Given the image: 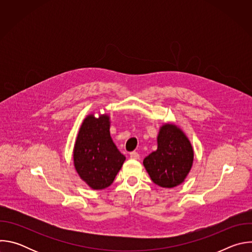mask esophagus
Masks as SVG:
<instances>
[{
	"label": "esophagus",
	"instance_id": "34e87169",
	"mask_svg": "<svg viewBox=\"0 0 252 252\" xmlns=\"http://www.w3.org/2000/svg\"><path fill=\"white\" fill-rule=\"evenodd\" d=\"M129 157H130V158H132V159H139V155H138L136 152H131V153L129 154Z\"/></svg>",
	"mask_w": 252,
	"mask_h": 252
}]
</instances>
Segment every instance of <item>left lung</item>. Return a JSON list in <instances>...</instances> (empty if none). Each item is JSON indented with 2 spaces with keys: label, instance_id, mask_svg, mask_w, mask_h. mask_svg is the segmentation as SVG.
<instances>
[{
  "label": "left lung",
  "instance_id": "1",
  "mask_svg": "<svg viewBox=\"0 0 252 252\" xmlns=\"http://www.w3.org/2000/svg\"><path fill=\"white\" fill-rule=\"evenodd\" d=\"M193 161V150L184 131L171 124H165L158 135V150L143 159L152 181L171 189L185 182Z\"/></svg>",
  "mask_w": 252,
  "mask_h": 252
}]
</instances>
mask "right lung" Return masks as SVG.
I'll return each instance as SVG.
<instances>
[{
	"instance_id": "add662e5",
	"label": "right lung",
	"mask_w": 252,
	"mask_h": 252,
	"mask_svg": "<svg viewBox=\"0 0 252 252\" xmlns=\"http://www.w3.org/2000/svg\"><path fill=\"white\" fill-rule=\"evenodd\" d=\"M125 160L111 137L110 117L88 116L74 149V164L80 177L93 189H103L114 183Z\"/></svg>"
}]
</instances>
